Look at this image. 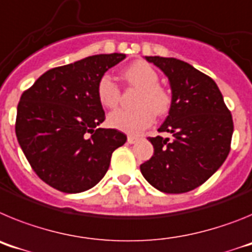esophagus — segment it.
Instances as JSON below:
<instances>
[{"label": "esophagus", "instance_id": "obj_1", "mask_svg": "<svg viewBox=\"0 0 252 252\" xmlns=\"http://www.w3.org/2000/svg\"><path fill=\"white\" fill-rule=\"evenodd\" d=\"M140 140L139 136H135V135H128L127 136V142L128 144H135V142H137Z\"/></svg>", "mask_w": 252, "mask_h": 252}]
</instances>
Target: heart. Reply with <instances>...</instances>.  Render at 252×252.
Listing matches in <instances>:
<instances>
[{
    "instance_id": "heart-1",
    "label": "heart",
    "mask_w": 252,
    "mask_h": 252,
    "mask_svg": "<svg viewBox=\"0 0 252 252\" xmlns=\"http://www.w3.org/2000/svg\"><path fill=\"white\" fill-rule=\"evenodd\" d=\"M128 84L140 88L135 110H116L108 115L111 127L127 133H139L155 120V113L165 115L170 108L171 97L159 86L157 70L145 62H135L124 72ZM97 97L106 108H115L120 102L121 91L110 74H103L97 83Z\"/></svg>"
}]
</instances>
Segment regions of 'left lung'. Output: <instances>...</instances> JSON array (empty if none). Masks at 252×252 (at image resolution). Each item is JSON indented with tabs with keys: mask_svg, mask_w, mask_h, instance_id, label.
<instances>
[{
	"mask_svg": "<svg viewBox=\"0 0 252 252\" xmlns=\"http://www.w3.org/2000/svg\"><path fill=\"white\" fill-rule=\"evenodd\" d=\"M145 59L161 69L170 83V110L158 131L173 137H149L154 155L140 170L160 192H189L212 177L226 160L232 116L212 78L175 58Z\"/></svg>",
	"mask_w": 252,
	"mask_h": 252,
	"instance_id": "left-lung-1",
	"label": "left lung"
}]
</instances>
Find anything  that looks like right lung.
<instances>
[{
  "instance_id": "add662e5",
  "label": "right lung",
  "mask_w": 252,
  "mask_h": 252,
  "mask_svg": "<svg viewBox=\"0 0 252 252\" xmlns=\"http://www.w3.org/2000/svg\"><path fill=\"white\" fill-rule=\"evenodd\" d=\"M125 54H99L44 73L22 93L17 141L40 179L64 193L88 190L104 177L124 132L98 128L106 116L97 83Z\"/></svg>"
}]
</instances>
